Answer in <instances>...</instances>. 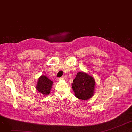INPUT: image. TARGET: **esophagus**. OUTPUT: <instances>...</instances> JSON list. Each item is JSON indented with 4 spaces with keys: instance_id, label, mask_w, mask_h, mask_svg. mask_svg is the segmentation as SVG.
Instances as JSON below:
<instances>
[{
    "instance_id": "obj_1",
    "label": "esophagus",
    "mask_w": 132,
    "mask_h": 132,
    "mask_svg": "<svg viewBox=\"0 0 132 132\" xmlns=\"http://www.w3.org/2000/svg\"><path fill=\"white\" fill-rule=\"evenodd\" d=\"M66 78H67V77L66 75H64V76H62V77H61L60 78V79H62V80H65V79H66Z\"/></svg>"
}]
</instances>
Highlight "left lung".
<instances>
[{
	"mask_svg": "<svg viewBox=\"0 0 132 132\" xmlns=\"http://www.w3.org/2000/svg\"><path fill=\"white\" fill-rule=\"evenodd\" d=\"M95 81L92 76L84 72H78L72 84L76 97L87 100L92 97L95 90Z\"/></svg>",
	"mask_w": 132,
	"mask_h": 132,
	"instance_id": "left-lung-1",
	"label": "left lung"
}]
</instances>
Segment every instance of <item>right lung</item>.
I'll use <instances>...</instances> for the list:
<instances>
[{
  "label": "right lung",
  "mask_w": 132,
  "mask_h": 132,
  "mask_svg": "<svg viewBox=\"0 0 132 132\" xmlns=\"http://www.w3.org/2000/svg\"><path fill=\"white\" fill-rule=\"evenodd\" d=\"M52 84L53 82L45 75H41L38 79L36 89L43 96H46L50 93Z\"/></svg>",
  "instance_id": "1"
}]
</instances>
